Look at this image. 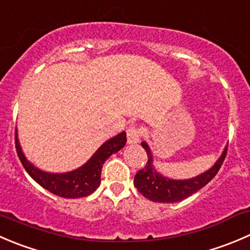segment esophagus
Returning a JSON list of instances; mask_svg holds the SVG:
<instances>
[{"instance_id":"1","label":"esophagus","mask_w":250,"mask_h":250,"mask_svg":"<svg viewBox=\"0 0 250 250\" xmlns=\"http://www.w3.org/2000/svg\"><path fill=\"white\" fill-rule=\"evenodd\" d=\"M143 129L137 125H130L127 129V140L129 144H137L142 138Z\"/></svg>"}]
</instances>
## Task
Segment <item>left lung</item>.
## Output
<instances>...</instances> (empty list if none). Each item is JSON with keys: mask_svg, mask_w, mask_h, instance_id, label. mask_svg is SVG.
I'll use <instances>...</instances> for the list:
<instances>
[{"mask_svg": "<svg viewBox=\"0 0 250 250\" xmlns=\"http://www.w3.org/2000/svg\"><path fill=\"white\" fill-rule=\"evenodd\" d=\"M147 154V162L144 168L139 169L134 176V186L138 192L149 200L156 203H177L202 189L219 172L227 154V147L224 150L216 164L204 173L190 179H169L161 176L152 165V155L150 147L145 142L142 143Z\"/></svg>", "mask_w": 250, "mask_h": 250, "instance_id": "8db88e82", "label": "left lung"}]
</instances>
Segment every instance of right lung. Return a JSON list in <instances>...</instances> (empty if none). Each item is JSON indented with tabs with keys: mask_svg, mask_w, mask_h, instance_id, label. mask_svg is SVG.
Wrapping results in <instances>:
<instances>
[{
	"mask_svg": "<svg viewBox=\"0 0 250 250\" xmlns=\"http://www.w3.org/2000/svg\"><path fill=\"white\" fill-rule=\"evenodd\" d=\"M125 142H127L125 132L120 133L104 143L86 164L74 171L66 172V173H48V172L36 168L24 156L17 135L16 149L21 165L36 183L58 197L76 199V198L88 197L91 193L95 192L96 188L100 186L101 168H103L104 162L111 155L122 149L125 145Z\"/></svg>",
	"mask_w": 250,
	"mask_h": 250,
	"instance_id": "obj_1",
	"label": "right lung"
}]
</instances>
